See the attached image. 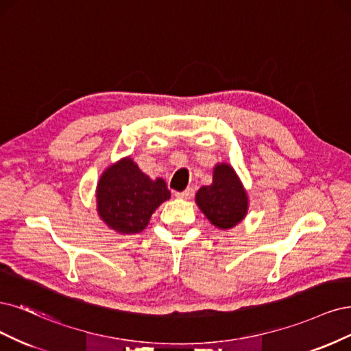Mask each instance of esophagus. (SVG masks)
I'll return each instance as SVG.
<instances>
[{
	"label": "esophagus",
	"instance_id": "34e87169",
	"mask_svg": "<svg viewBox=\"0 0 351 351\" xmlns=\"http://www.w3.org/2000/svg\"><path fill=\"white\" fill-rule=\"evenodd\" d=\"M175 195H176L178 198H182V199H191L192 197H194V189L188 188V189H185V191H182V192H176Z\"/></svg>",
	"mask_w": 351,
	"mask_h": 351
}]
</instances>
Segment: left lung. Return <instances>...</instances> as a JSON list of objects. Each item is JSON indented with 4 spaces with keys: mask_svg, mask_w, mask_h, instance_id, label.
Returning a JSON list of instances; mask_svg holds the SVG:
<instances>
[{
    "mask_svg": "<svg viewBox=\"0 0 351 351\" xmlns=\"http://www.w3.org/2000/svg\"><path fill=\"white\" fill-rule=\"evenodd\" d=\"M195 201L207 219L219 229H230L243 220L247 198L233 169L229 165L214 167L213 184L197 192Z\"/></svg>",
    "mask_w": 351,
    "mask_h": 351,
    "instance_id": "left-lung-1",
    "label": "left lung"
}]
</instances>
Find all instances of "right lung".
<instances>
[{
  "instance_id": "add662e5",
  "label": "right lung",
  "mask_w": 351,
  "mask_h": 351,
  "mask_svg": "<svg viewBox=\"0 0 351 351\" xmlns=\"http://www.w3.org/2000/svg\"><path fill=\"white\" fill-rule=\"evenodd\" d=\"M171 197L163 179L152 180L131 159L110 166L97 185V211L110 229L138 233L152 214Z\"/></svg>"
}]
</instances>
